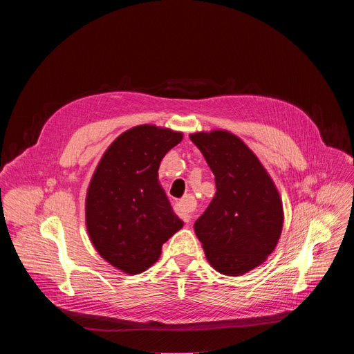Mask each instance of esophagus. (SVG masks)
I'll return each instance as SVG.
<instances>
[{"label": "esophagus", "mask_w": 354, "mask_h": 354, "mask_svg": "<svg viewBox=\"0 0 354 354\" xmlns=\"http://www.w3.org/2000/svg\"><path fill=\"white\" fill-rule=\"evenodd\" d=\"M194 206V198L192 196H185L182 200H179L178 203L175 205V213L185 221V223H190L192 218V210Z\"/></svg>", "instance_id": "esophagus-1"}]
</instances>
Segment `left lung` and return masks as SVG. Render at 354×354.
I'll list each match as a JSON object with an SVG mask.
<instances>
[{
    "instance_id": "left-lung-1",
    "label": "left lung",
    "mask_w": 354,
    "mask_h": 354,
    "mask_svg": "<svg viewBox=\"0 0 354 354\" xmlns=\"http://www.w3.org/2000/svg\"><path fill=\"white\" fill-rule=\"evenodd\" d=\"M216 176V196L194 223L210 265L241 276L272 254L283 227L279 192L257 156L224 130L190 134Z\"/></svg>"
}]
</instances>
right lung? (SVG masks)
Segmentation results:
<instances>
[{"mask_svg": "<svg viewBox=\"0 0 354 354\" xmlns=\"http://www.w3.org/2000/svg\"><path fill=\"white\" fill-rule=\"evenodd\" d=\"M182 133L151 124L119 136L100 160L86 193V228L99 255L137 274L154 265L162 245L182 228L158 168Z\"/></svg>", "mask_w": 354, "mask_h": 354, "instance_id": "add662e5", "label": "right lung"}]
</instances>
